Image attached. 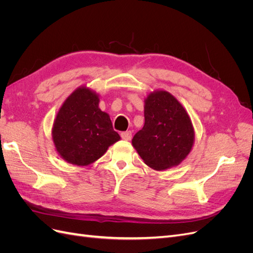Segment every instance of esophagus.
<instances>
[{"instance_id": "1", "label": "esophagus", "mask_w": 253, "mask_h": 253, "mask_svg": "<svg viewBox=\"0 0 253 253\" xmlns=\"http://www.w3.org/2000/svg\"><path fill=\"white\" fill-rule=\"evenodd\" d=\"M120 135H121V138L125 139V140H131L132 139V132L131 131L122 132Z\"/></svg>"}]
</instances>
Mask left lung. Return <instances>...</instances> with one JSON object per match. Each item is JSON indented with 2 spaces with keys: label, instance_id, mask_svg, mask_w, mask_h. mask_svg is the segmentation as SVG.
Masks as SVG:
<instances>
[{
  "label": "left lung",
  "instance_id": "1",
  "mask_svg": "<svg viewBox=\"0 0 253 253\" xmlns=\"http://www.w3.org/2000/svg\"><path fill=\"white\" fill-rule=\"evenodd\" d=\"M194 128L173 95L155 90L144 100V126L132 139L144 164L157 171L178 166L192 150Z\"/></svg>",
  "mask_w": 253,
  "mask_h": 253
}]
</instances>
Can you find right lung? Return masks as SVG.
Masks as SVG:
<instances>
[{
  "label": "right lung",
  "mask_w": 253,
  "mask_h": 253,
  "mask_svg": "<svg viewBox=\"0 0 253 253\" xmlns=\"http://www.w3.org/2000/svg\"><path fill=\"white\" fill-rule=\"evenodd\" d=\"M58 154L75 166H88L120 140L109 114L99 109V96L86 86L78 87L61 106L52 126Z\"/></svg>",
  "instance_id": "add662e5"
}]
</instances>
